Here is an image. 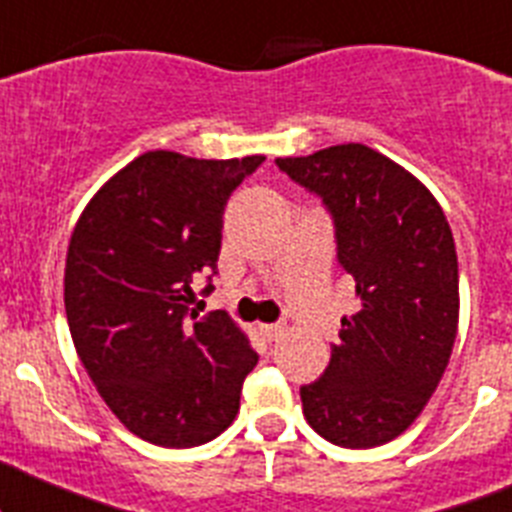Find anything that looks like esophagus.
<instances>
[{
	"mask_svg": "<svg viewBox=\"0 0 512 512\" xmlns=\"http://www.w3.org/2000/svg\"><path fill=\"white\" fill-rule=\"evenodd\" d=\"M260 332L272 342V340H280L282 332H285V327L282 325H260Z\"/></svg>",
	"mask_w": 512,
	"mask_h": 512,
	"instance_id": "34e87169",
	"label": "esophagus"
}]
</instances>
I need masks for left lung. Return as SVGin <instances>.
Masks as SVG:
<instances>
[{"instance_id":"left-lung-1","label":"left lung","mask_w":512,"mask_h":512,"mask_svg":"<svg viewBox=\"0 0 512 512\" xmlns=\"http://www.w3.org/2000/svg\"><path fill=\"white\" fill-rule=\"evenodd\" d=\"M277 167L322 197L360 307L342 317L320 380L302 385L310 428L340 448L385 445L433 398L458 335V255L443 207L405 167L335 145Z\"/></svg>"}]
</instances>
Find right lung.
Segmentation results:
<instances>
[{
	"label": "right lung",
	"mask_w": 512,
	"mask_h": 512,
	"mask_svg": "<svg viewBox=\"0 0 512 512\" xmlns=\"http://www.w3.org/2000/svg\"><path fill=\"white\" fill-rule=\"evenodd\" d=\"M262 160L145 152L74 225L64 265L74 350L119 423L160 448H195L230 428L257 365L227 312H190V285L217 270L222 212Z\"/></svg>",
	"instance_id": "add662e5"
}]
</instances>
